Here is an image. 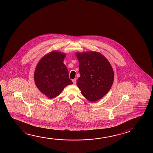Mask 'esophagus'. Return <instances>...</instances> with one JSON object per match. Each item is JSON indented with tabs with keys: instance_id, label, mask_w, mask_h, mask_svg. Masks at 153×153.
Wrapping results in <instances>:
<instances>
[{
	"instance_id": "obj_1",
	"label": "esophagus",
	"mask_w": 153,
	"mask_h": 153,
	"mask_svg": "<svg viewBox=\"0 0 153 153\" xmlns=\"http://www.w3.org/2000/svg\"><path fill=\"white\" fill-rule=\"evenodd\" d=\"M76 81H77V79H76V78H75V79H74L73 80V82L74 83V84H76Z\"/></svg>"
}]
</instances>
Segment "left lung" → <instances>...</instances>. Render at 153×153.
Wrapping results in <instances>:
<instances>
[{"mask_svg":"<svg viewBox=\"0 0 153 153\" xmlns=\"http://www.w3.org/2000/svg\"><path fill=\"white\" fill-rule=\"evenodd\" d=\"M76 55L80 74L77 80L78 87L88 100L94 102L100 99L113 85L114 74L111 65L99 53H77Z\"/></svg>","mask_w":153,"mask_h":153,"instance_id":"8db88e82","label":"left lung"}]
</instances>
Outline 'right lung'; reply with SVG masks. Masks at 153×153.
<instances>
[{"instance_id": "add662e5", "label": "right lung", "mask_w": 153, "mask_h": 153, "mask_svg": "<svg viewBox=\"0 0 153 153\" xmlns=\"http://www.w3.org/2000/svg\"><path fill=\"white\" fill-rule=\"evenodd\" d=\"M65 54L53 51L45 55L38 63L34 79L38 89L52 99L59 95L63 88L73 84L68 70L63 63Z\"/></svg>"}]
</instances>
